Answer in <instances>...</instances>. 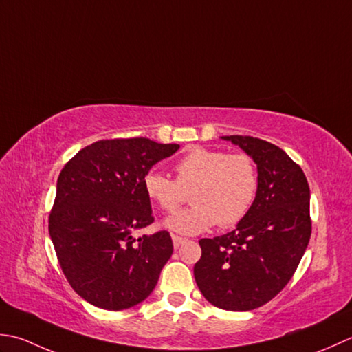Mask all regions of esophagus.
I'll use <instances>...</instances> for the list:
<instances>
[{
	"label": "esophagus",
	"instance_id": "esophagus-1",
	"mask_svg": "<svg viewBox=\"0 0 352 352\" xmlns=\"http://www.w3.org/2000/svg\"><path fill=\"white\" fill-rule=\"evenodd\" d=\"M171 240H173V246L175 249H177L181 245H184V243L186 241V239H182V236L179 235H171Z\"/></svg>",
	"mask_w": 352,
	"mask_h": 352
}]
</instances>
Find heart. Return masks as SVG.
Listing matches in <instances>:
<instances>
[{"label": "heart", "instance_id": "1", "mask_svg": "<svg viewBox=\"0 0 352 352\" xmlns=\"http://www.w3.org/2000/svg\"><path fill=\"white\" fill-rule=\"evenodd\" d=\"M176 179L148 171L146 196L164 212H173L190 192L192 206L170 216L164 225L177 234L195 235L214 225L231 228L248 216L258 192V171L248 153L195 147L175 166Z\"/></svg>", "mask_w": 352, "mask_h": 352}]
</instances>
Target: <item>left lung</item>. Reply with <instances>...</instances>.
I'll use <instances>...</instances> for the list:
<instances>
[{
  "label": "left lung",
  "mask_w": 352,
  "mask_h": 352,
  "mask_svg": "<svg viewBox=\"0 0 352 352\" xmlns=\"http://www.w3.org/2000/svg\"><path fill=\"white\" fill-rule=\"evenodd\" d=\"M252 157L258 170L255 202L234 231L202 239L195 264L208 302L229 311L254 310L290 281L311 235L310 186L283 148L254 136H221Z\"/></svg>",
  "instance_id": "left-lung-1"
}]
</instances>
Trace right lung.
<instances>
[{
	"label": "right lung",
	"instance_id": "add662e5",
	"mask_svg": "<svg viewBox=\"0 0 352 352\" xmlns=\"http://www.w3.org/2000/svg\"><path fill=\"white\" fill-rule=\"evenodd\" d=\"M177 148L148 138L102 140L62 168L48 231L63 275L89 304L118 311L153 292L173 241L167 231L136 236L155 221L142 179Z\"/></svg>",
	"mask_w": 352,
	"mask_h": 352
}]
</instances>
